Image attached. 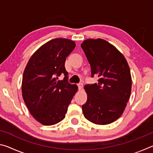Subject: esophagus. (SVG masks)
Listing matches in <instances>:
<instances>
[{
  "mask_svg": "<svg viewBox=\"0 0 153 153\" xmlns=\"http://www.w3.org/2000/svg\"><path fill=\"white\" fill-rule=\"evenodd\" d=\"M77 86H78V89L79 90H82V88H83V84H82V83H80V84H77Z\"/></svg>",
  "mask_w": 153,
  "mask_h": 153,
  "instance_id": "1",
  "label": "esophagus"
}]
</instances>
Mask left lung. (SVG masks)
Instances as JSON below:
<instances>
[{"mask_svg":"<svg viewBox=\"0 0 153 153\" xmlns=\"http://www.w3.org/2000/svg\"><path fill=\"white\" fill-rule=\"evenodd\" d=\"M98 83L84 86L87 101L82 105L85 118L107 125L122 115L131 90L130 69L126 58L105 40L87 39L81 45Z\"/></svg>","mask_w":153,"mask_h":153,"instance_id":"8db88e82","label":"left lung"}]
</instances>
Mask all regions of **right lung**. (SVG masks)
I'll return each mask as SVG.
<instances>
[{"label": "right lung", "mask_w": 153, "mask_h": 153, "mask_svg": "<svg viewBox=\"0 0 153 153\" xmlns=\"http://www.w3.org/2000/svg\"><path fill=\"white\" fill-rule=\"evenodd\" d=\"M76 47L74 41L55 38L41 46L31 56L22 78V97L33 118L45 126L60 122L77 91L68 82L66 58ZM62 74L64 78L56 80Z\"/></svg>", "instance_id": "add662e5"}]
</instances>
